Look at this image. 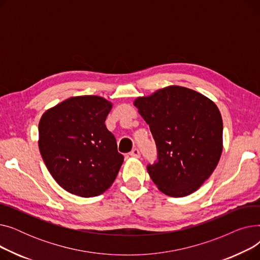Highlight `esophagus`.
I'll return each mask as SVG.
<instances>
[{"instance_id":"esophagus-1","label":"esophagus","mask_w":260,"mask_h":260,"mask_svg":"<svg viewBox=\"0 0 260 260\" xmlns=\"http://www.w3.org/2000/svg\"><path fill=\"white\" fill-rule=\"evenodd\" d=\"M129 156L131 157H134V158H139L140 157V152L138 148H134L133 151L129 153Z\"/></svg>"}]
</instances>
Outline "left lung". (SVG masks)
<instances>
[{
    "label": "left lung",
    "mask_w": 260,
    "mask_h": 260,
    "mask_svg": "<svg viewBox=\"0 0 260 260\" xmlns=\"http://www.w3.org/2000/svg\"><path fill=\"white\" fill-rule=\"evenodd\" d=\"M149 125L157 161L147 172L162 193L192 194L212 175L222 152V118L216 104L181 86L159 89L134 102Z\"/></svg>",
    "instance_id": "left-lung-1"
}]
</instances>
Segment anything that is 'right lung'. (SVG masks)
Masks as SVG:
<instances>
[{"label": "right lung", "mask_w": 260, "mask_h": 260, "mask_svg": "<svg viewBox=\"0 0 260 260\" xmlns=\"http://www.w3.org/2000/svg\"><path fill=\"white\" fill-rule=\"evenodd\" d=\"M112 103L98 95L67 99L45 112L39 123V148L53 179L81 197L102 194L123 163L105 119Z\"/></svg>", "instance_id": "add662e5"}]
</instances>
